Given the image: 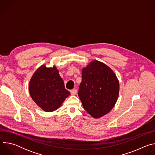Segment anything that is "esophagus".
Here are the masks:
<instances>
[{"label": "esophagus", "mask_w": 155, "mask_h": 155, "mask_svg": "<svg viewBox=\"0 0 155 155\" xmlns=\"http://www.w3.org/2000/svg\"><path fill=\"white\" fill-rule=\"evenodd\" d=\"M71 93L72 95H75L77 94V90L76 89H74V90H72L71 91Z\"/></svg>", "instance_id": "obj_1"}]
</instances>
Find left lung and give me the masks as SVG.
<instances>
[{
    "instance_id": "obj_1",
    "label": "left lung",
    "mask_w": 155,
    "mask_h": 155,
    "mask_svg": "<svg viewBox=\"0 0 155 155\" xmlns=\"http://www.w3.org/2000/svg\"><path fill=\"white\" fill-rule=\"evenodd\" d=\"M78 97L86 111L94 118L107 114L119 95V81L108 66L97 60L82 69Z\"/></svg>"
}]
</instances>
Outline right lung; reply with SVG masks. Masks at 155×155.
<instances>
[{"mask_svg": "<svg viewBox=\"0 0 155 155\" xmlns=\"http://www.w3.org/2000/svg\"><path fill=\"white\" fill-rule=\"evenodd\" d=\"M29 91L32 100L47 112L57 110L71 94L65 88L63 80L54 65L53 68L41 65L29 81Z\"/></svg>", "mask_w": 155, "mask_h": 155, "instance_id": "obj_1", "label": "right lung"}]
</instances>
